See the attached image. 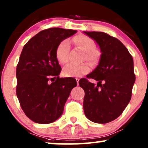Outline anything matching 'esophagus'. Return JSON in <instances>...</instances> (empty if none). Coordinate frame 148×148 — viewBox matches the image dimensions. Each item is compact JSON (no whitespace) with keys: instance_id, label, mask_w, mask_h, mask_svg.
<instances>
[{"instance_id":"esophagus-1","label":"esophagus","mask_w":148,"mask_h":148,"mask_svg":"<svg viewBox=\"0 0 148 148\" xmlns=\"http://www.w3.org/2000/svg\"><path fill=\"white\" fill-rule=\"evenodd\" d=\"M76 82H77V85H79V79L76 78Z\"/></svg>"}]
</instances>
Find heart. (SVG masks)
<instances>
[{
	"label": "heart",
	"mask_w": 148,
	"mask_h": 148,
	"mask_svg": "<svg viewBox=\"0 0 148 148\" xmlns=\"http://www.w3.org/2000/svg\"><path fill=\"white\" fill-rule=\"evenodd\" d=\"M73 41L80 49L85 51L84 60H87L92 63L97 62L99 58V53L95 49V43L92 38L84 34H80L75 36ZM69 49L70 43L68 40H63L58 44L56 55L60 64H65L68 62ZM90 71V66L88 62L80 64H69L63 69V74L66 77H81L87 74Z\"/></svg>",
	"instance_id": "1"
}]
</instances>
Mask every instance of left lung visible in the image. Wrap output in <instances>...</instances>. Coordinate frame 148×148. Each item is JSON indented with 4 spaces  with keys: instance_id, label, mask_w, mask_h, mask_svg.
Wrapping results in <instances>:
<instances>
[{
    "instance_id": "left-lung-1",
    "label": "left lung",
    "mask_w": 148,
    "mask_h": 148,
    "mask_svg": "<svg viewBox=\"0 0 148 148\" xmlns=\"http://www.w3.org/2000/svg\"><path fill=\"white\" fill-rule=\"evenodd\" d=\"M99 45V64L87 78L98 81L97 85L86 78L79 84L85 92L84 110L95 123L105 124L118 118L130 102L135 82L133 59L118 39L102 32H84Z\"/></svg>"
}]
</instances>
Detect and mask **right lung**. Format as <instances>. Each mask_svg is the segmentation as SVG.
Returning <instances> with one entry per match:
<instances>
[{"label": "right lung", "instance_id": "right-lung-1", "mask_svg": "<svg viewBox=\"0 0 148 148\" xmlns=\"http://www.w3.org/2000/svg\"><path fill=\"white\" fill-rule=\"evenodd\" d=\"M77 30L51 28L25 44L16 69V95L26 116L39 124H49L62 114L75 79L60 78L56 51L58 44Z\"/></svg>", "mask_w": 148, "mask_h": 148}]
</instances>
